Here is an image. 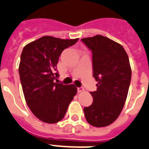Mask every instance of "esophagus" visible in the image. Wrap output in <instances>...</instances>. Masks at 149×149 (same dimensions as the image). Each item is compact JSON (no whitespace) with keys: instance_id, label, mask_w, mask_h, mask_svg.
Returning <instances> with one entry per match:
<instances>
[{"instance_id":"esophagus-1","label":"esophagus","mask_w":149,"mask_h":149,"mask_svg":"<svg viewBox=\"0 0 149 149\" xmlns=\"http://www.w3.org/2000/svg\"><path fill=\"white\" fill-rule=\"evenodd\" d=\"M77 91H78L79 93H80V92H82V91H85V89H84L82 87H79V88H77Z\"/></svg>"}]
</instances>
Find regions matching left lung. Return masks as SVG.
Wrapping results in <instances>:
<instances>
[{
	"instance_id": "left-lung-1",
	"label": "left lung",
	"mask_w": 149,
	"mask_h": 149,
	"mask_svg": "<svg viewBox=\"0 0 149 149\" xmlns=\"http://www.w3.org/2000/svg\"><path fill=\"white\" fill-rule=\"evenodd\" d=\"M81 40L92 52L93 76L98 82L91 92L93 103L84 108L85 118L92 126L111 125L119 116L126 101L131 80L128 55L121 44L102 35Z\"/></svg>"
}]
</instances>
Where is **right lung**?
Here are the masks:
<instances>
[{
	"instance_id": "right-lung-1",
	"label": "right lung",
	"mask_w": 149,
	"mask_h": 149,
	"mask_svg": "<svg viewBox=\"0 0 149 149\" xmlns=\"http://www.w3.org/2000/svg\"><path fill=\"white\" fill-rule=\"evenodd\" d=\"M78 40L44 36L23 49L19 73L24 99L33 115L43 122L55 124L63 119L77 93L73 84L56 83L54 79L59 76L56 70L59 56Z\"/></svg>"
}]
</instances>
